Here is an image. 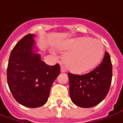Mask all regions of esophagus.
Returning a JSON list of instances; mask_svg holds the SVG:
<instances>
[{"instance_id": "esophagus-1", "label": "esophagus", "mask_w": 123, "mask_h": 123, "mask_svg": "<svg viewBox=\"0 0 123 123\" xmlns=\"http://www.w3.org/2000/svg\"><path fill=\"white\" fill-rule=\"evenodd\" d=\"M61 71L62 73L66 72V70H65V68H64V67H61Z\"/></svg>"}]
</instances>
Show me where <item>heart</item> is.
<instances>
[{
    "instance_id": "b5f03b06",
    "label": "heart",
    "mask_w": 123,
    "mask_h": 123,
    "mask_svg": "<svg viewBox=\"0 0 123 123\" xmlns=\"http://www.w3.org/2000/svg\"><path fill=\"white\" fill-rule=\"evenodd\" d=\"M67 53L62 58L67 69L81 74L95 68L102 58L104 48L99 41L81 37L68 41L62 48Z\"/></svg>"
}]
</instances>
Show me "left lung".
<instances>
[{
  "label": "left lung",
  "instance_id": "8db88e82",
  "mask_svg": "<svg viewBox=\"0 0 123 123\" xmlns=\"http://www.w3.org/2000/svg\"><path fill=\"white\" fill-rule=\"evenodd\" d=\"M69 94L72 102L81 108L96 106L109 92L112 77V65L109 53L106 52L100 65L85 75L68 73Z\"/></svg>",
  "mask_w": 123,
  "mask_h": 123
}]
</instances>
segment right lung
Instances as JSON below:
<instances>
[{"instance_id":"obj_1","label":"right lung","mask_w":123,"mask_h":123,"mask_svg":"<svg viewBox=\"0 0 123 123\" xmlns=\"http://www.w3.org/2000/svg\"><path fill=\"white\" fill-rule=\"evenodd\" d=\"M34 34H27L15 46L9 56L7 83L12 96L24 106L37 108L47 102L60 65H46L33 50Z\"/></svg>"}]
</instances>
